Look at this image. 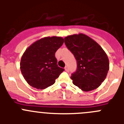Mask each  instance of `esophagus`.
Segmentation results:
<instances>
[{"mask_svg":"<svg viewBox=\"0 0 124 124\" xmlns=\"http://www.w3.org/2000/svg\"><path fill=\"white\" fill-rule=\"evenodd\" d=\"M64 70H65V71H69V68H68V66H66L65 68H64Z\"/></svg>","mask_w":124,"mask_h":124,"instance_id":"34e87169","label":"esophagus"}]
</instances>
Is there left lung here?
<instances>
[{"label":"left lung","instance_id":"1","mask_svg":"<svg viewBox=\"0 0 124 124\" xmlns=\"http://www.w3.org/2000/svg\"><path fill=\"white\" fill-rule=\"evenodd\" d=\"M68 48L77 61V70L71 79L74 85L83 91L99 87L109 70V58L96 41L83 33L74 34L64 38Z\"/></svg>","mask_w":124,"mask_h":124}]
</instances>
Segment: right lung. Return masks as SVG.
<instances>
[{
    "instance_id": "add662e5",
    "label": "right lung",
    "mask_w": 124,
    "mask_h": 124,
    "mask_svg": "<svg viewBox=\"0 0 124 124\" xmlns=\"http://www.w3.org/2000/svg\"><path fill=\"white\" fill-rule=\"evenodd\" d=\"M64 43L61 37H46L28 46L22 56L20 70L30 86L44 89L55 83L64 71L58 66L55 53Z\"/></svg>"
}]
</instances>
